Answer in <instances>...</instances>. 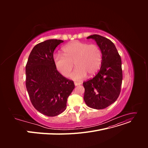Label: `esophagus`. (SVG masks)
<instances>
[{
	"mask_svg": "<svg viewBox=\"0 0 148 148\" xmlns=\"http://www.w3.org/2000/svg\"><path fill=\"white\" fill-rule=\"evenodd\" d=\"M74 84H75V86H78V85H80L82 83H79V82H75Z\"/></svg>",
	"mask_w": 148,
	"mask_h": 148,
	"instance_id": "1",
	"label": "esophagus"
}]
</instances>
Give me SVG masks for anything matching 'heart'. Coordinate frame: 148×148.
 <instances>
[{"mask_svg": "<svg viewBox=\"0 0 148 148\" xmlns=\"http://www.w3.org/2000/svg\"><path fill=\"white\" fill-rule=\"evenodd\" d=\"M63 55L56 53L53 61L56 69L65 77L70 75L75 65L77 66L71 78L80 81L86 77L95 75L99 70L102 63V52L95 44L74 41L62 49Z\"/></svg>", "mask_w": 148, "mask_h": 148, "instance_id": "heart-1", "label": "heart"}]
</instances>
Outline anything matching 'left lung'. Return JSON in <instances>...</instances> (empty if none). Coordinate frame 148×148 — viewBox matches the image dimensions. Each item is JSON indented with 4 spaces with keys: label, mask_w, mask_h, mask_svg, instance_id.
Segmentation results:
<instances>
[{
    "label": "left lung",
    "mask_w": 148,
    "mask_h": 148,
    "mask_svg": "<svg viewBox=\"0 0 148 148\" xmlns=\"http://www.w3.org/2000/svg\"><path fill=\"white\" fill-rule=\"evenodd\" d=\"M95 39L102 52L101 69L95 77L84 82V100L92 109H103L117 99L122 83V60L114 44L98 34L87 39Z\"/></svg>",
    "instance_id": "8db88e82"
}]
</instances>
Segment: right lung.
<instances>
[{"label": "right lung", "mask_w": 148, "mask_h": 148, "mask_svg": "<svg viewBox=\"0 0 148 148\" xmlns=\"http://www.w3.org/2000/svg\"><path fill=\"white\" fill-rule=\"evenodd\" d=\"M64 41L49 39L36 45L26 65V87L34 108L54 117L66 109V101L73 90L72 80L64 77L56 68L53 53Z\"/></svg>", "instance_id": "right-lung-1"}]
</instances>
